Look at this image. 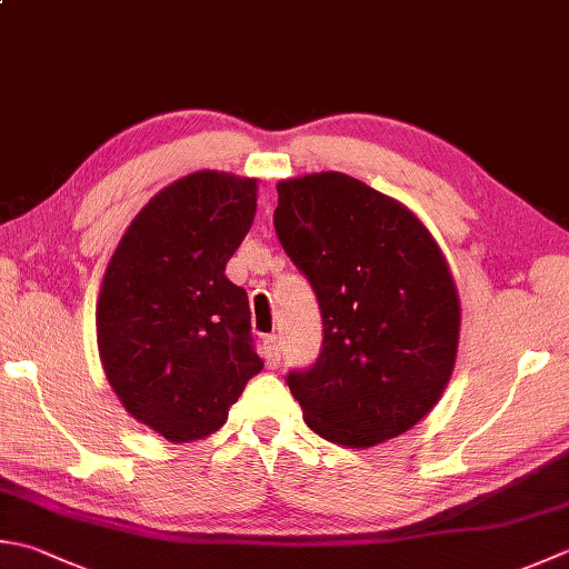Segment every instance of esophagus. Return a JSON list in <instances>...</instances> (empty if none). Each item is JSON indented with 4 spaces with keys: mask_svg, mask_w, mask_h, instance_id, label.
Returning a JSON list of instances; mask_svg holds the SVG:
<instances>
[{
    "mask_svg": "<svg viewBox=\"0 0 569 569\" xmlns=\"http://www.w3.org/2000/svg\"><path fill=\"white\" fill-rule=\"evenodd\" d=\"M261 355H263L266 367H276L278 362H281V340H278L276 336L263 338Z\"/></svg>",
    "mask_w": 569,
    "mask_h": 569,
    "instance_id": "34e87169",
    "label": "esophagus"
}]
</instances>
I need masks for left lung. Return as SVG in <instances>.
Listing matches in <instances>:
<instances>
[{
	"instance_id": "1",
	"label": "left lung",
	"mask_w": 569,
	"mask_h": 569,
	"mask_svg": "<svg viewBox=\"0 0 569 569\" xmlns=\"http://www.w3.org/2000/svg\"><path fill=\"white\" fill-rule=\"evenodd\" d=\"M273 227L313 286L322 348L286 382L306 425L342 447H375L425 419L447 387L461 308L427 227L365 182L316 172L278 182Z\"/></svg>"
}]
</instances>
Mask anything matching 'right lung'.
<instances>
[{
  "label": "right lung",
  "mask_w": 569,
  "mask_h": 569,
  "mask_svg": "<svg viewBox=\"0 0 569 569\" xmlns=\"http://www.w3.org/2000/svg\"><path fill=\"white\" fill-rule=\"evenodd\" d=\"M256 214V180L202 170L154 194L122 233L96 328L110 387L167 441L204 439L261 372L249 296L224 276Z\"/></svg>",
  "instance_id": "obj_1"
}]
</instances>
